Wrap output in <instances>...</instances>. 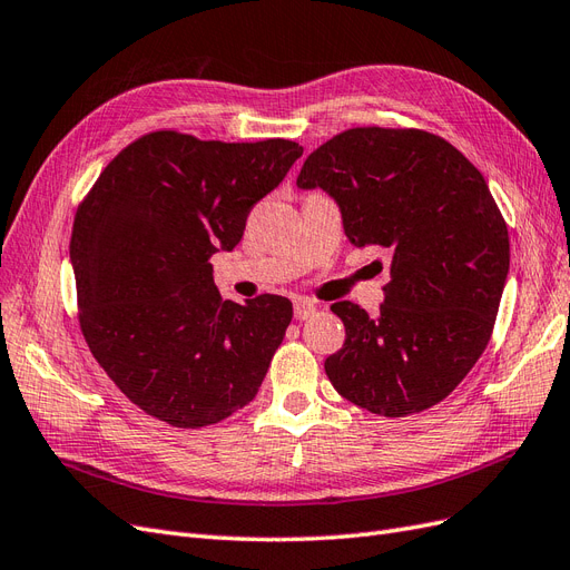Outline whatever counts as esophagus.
I'll return each mask as SVG.
<instances>
[{
	"label": "esophagus",
	"mask_w": 570,
	"mask_h": 570,
	"mask_svg": "<svg viewBox=\"0 0 570 570\" xmlns=\"http://www.w3.org/2000/svg\"><path fill=\"white\" fill-rule=\"evenodd\" d=\"M314 314H316V304L312 299H306V297L295 299V318L297 321H308Z\"/></svg>",
	"instance_id": "obj_1"
}]
</instances>
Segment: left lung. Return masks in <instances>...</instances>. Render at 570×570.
<instances>
[{
	"label": "left lung",
	"mask_w": 570,
	"mask_h": 570,
	"mask_svg": "<svg viewBox=\"0 0 570 570\" xmlns=\"http://www.w3.org/2000/svg\"><path fill=\"white\" fill-rule=\"evenodd\" d=\"M297 185L335 197L354 245L390 252L381 316L331 308L333 387L377 416L440 404L485 352L509 273L507 220L480 170L421 128H350L308 154Z\"/></svg>",
	"instance_id": "8db88e82"
}]
</instances>
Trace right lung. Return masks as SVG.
Masks as SVG:
<instances>
[{
	"label": "right lung",
	"mask_w": 570,
	"mask_h": 570,
	"mask_svg": "<svg viewBox=\"0 0 570 570\" xmlns=\"http://www.w3.org/2000/svg\"><path fill=\"white\" fill-rule=\"evenodd\" d=\"M302 147L154 130L120 149L82 197L71 233L78 321L128 400L174 428L247 406L292 321V302L223 299L209 258L233 249L252 206Z\"/></svg>",
	"instance_id": "add662e5"
}]
</instances>
